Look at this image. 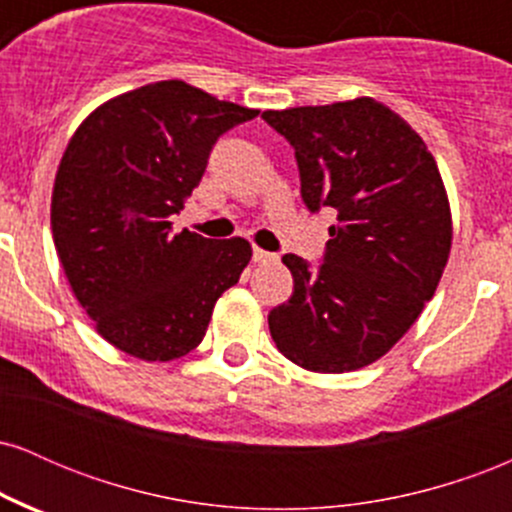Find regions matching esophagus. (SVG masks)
<instances>
[{"instance_id": "1", "label": "esophagus", "mask_w": 512, "mask_h": 512, "mask_svg": "<svg viewBox=\"0 0 512 512\" xmlns=\"http://www.w3.org/2000/svg\"><path fill=\"white\" fill-rule=\"evenodd\" d=\"M252 260L260 262V264H267V262H276V255H274V252L255 248V250H252Z\"/></svg>"}]
</instances>
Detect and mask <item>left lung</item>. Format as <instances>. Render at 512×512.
<instances>
[{
  "label": "left lung",
  "instance_id": "obj_1",
  "mask_svg": "<svg viewBox=\"0 0 512 512\" xmlns=\"http://www.w3.org/2000/svg\"><path fill=\"white\" fill-rule=\"evenodd\" d=\"M293 146L310 211L334 209L320 264L281 262L293 293L269 313L276 349L315 373L378 361L431 301L450 255V204L436 158L373 98L267 110Z\"/></svg>",
  "mask_w": 512,
  "mask_h": 512
}]
</instances>
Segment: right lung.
Returning a JSON list of instances; mask_svg holds the SVG:
<instances>
[{
  "label": "right lung",
  "mask_w": 512,
  "mask_h": 512,
  "mask_svg": "<svg viewBox=\"0 0 512 512\" xmlns=\"http://www.w3.org/2000/svg\"><path fill=\"white\" fill-rule=\"evenodd\" d=\"M257 110L185 81L103 103L76 129L52 190V238L76 301L103 339L144 361L185 356L248 267V240L173 236L221 134Z\"/></svg>",
  "instance_id": "1"
}]
</instances>
